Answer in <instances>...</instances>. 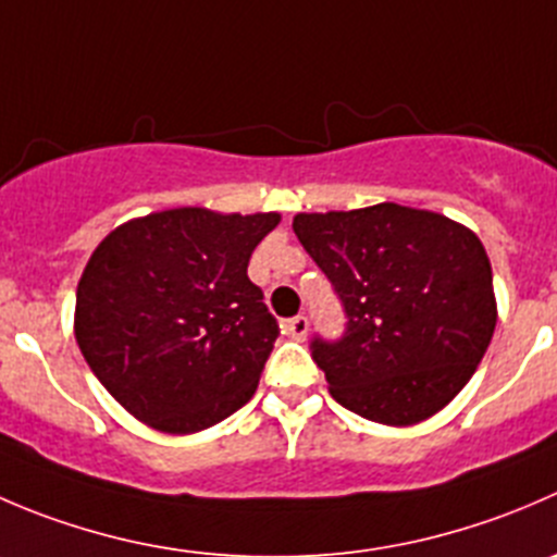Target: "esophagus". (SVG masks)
<instances>
[{
  "label": "esophagus",
  "mask_w": 557,
  "mask_h": 557,
  "mask_svg": "<svg viewBox=\"0 0 557 557\" xmlns=\"http://www.w3.org/2000/svg\"><path fill=\"white\" fill-rule=\"evenodd\" d=\"M285 334H288L290 339H305L307 337V329H310V321H307L305 315H294L288 318V321L283 323Z\"/></svg>",
  "instance_id": "esophagus-1"
}]
</instances>
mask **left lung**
Returning a JSON list of instances; mask_svg holds the SVG:
<instances>
[{
	"instance_id": "obj_1",
	"label": "left lung",
	"mask_w": 557,
	"mask_h": 557,
	"mask_svg": "<svg viewBox=\"0 0 557 557\" xmlns=\"http://www.w3.org/2000/svg\"><path fill=\"white\" fill-rule=\"evenodd\" d=\"M294 234L345 312L337 339H310L343 408L381 424L438 413L493 339V269L476 234L399 203L296 214Z\"/></svg>"
}]
</instances>
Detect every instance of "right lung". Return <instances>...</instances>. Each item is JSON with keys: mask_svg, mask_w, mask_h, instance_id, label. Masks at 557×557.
Returning <instances> with one entry per match:
<instances>
[{"mask_svg": "<svg viewBox=\"0 0 557 557\" xmlns=\"http://www.w3.org/2000/svg\"><path fill=\"white\" fill-rule=\"evenodd\" d=\"M277 223L274 212L185 207L129 220L97 245L75 294V339L135 419L198 433L256 394L280 326L247 263Z\"/></svg>", "mask_w": 557, "mask_h": 557, "instance_id": "obj_1", "label": "right lung"}]
</instances>
